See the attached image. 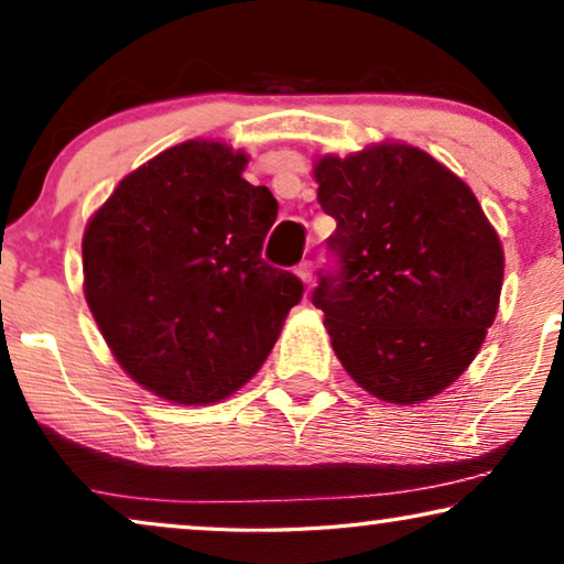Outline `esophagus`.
Masks as SVG:
<instances>
[{
    "instance_id": "esophagus-1",
    "label": "esophagus",
    "mask_w": 564,
    "mask_h": 564,
    "mask_svg": "<svg viewBox=\"0 0 564 564\" xmlns=\"http://www.w3.org/2000/svg\"><path fill=\"white\" fill-rule=\"evenodd\" d=\"M295 274H297L300 280H303L305 284H311V282H313V264H311V261H300V264L295 267Z\"/></svg>"
}]
</instances>
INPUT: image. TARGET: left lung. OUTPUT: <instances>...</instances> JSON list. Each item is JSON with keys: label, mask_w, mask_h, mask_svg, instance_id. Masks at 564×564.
I'll return each instance as SVG.
<instances>
[{"label": "left lung", "mask_w": 564, "mask_h": 564, "mask_svg": "<svg viewBox=\"0 0 564 564\" xmlns=\"http://www.w3.org/2000/svg\"><path fill=\"white\" fill-rule=\"evenodd\" d=\"M336 220L315 307L338 361L369 395L415 405L449 388L480 351L500 303L503 246L475 192L400 141L315 159Z\"/></svg>", "instance_id": "8db88e82"}]
</instances>
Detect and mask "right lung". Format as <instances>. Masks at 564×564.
<instances>
[{"label":"right lung","instance_id":"add662e5","mask_svg":"<svg viewBox=\"0 0 564 564\" xmlns=\"http://www.w3.org/2000/svg\"><path fill=\"white\" fill-rule=\"evenodd\" d=\"M249 153L195 138L122 176L82 238L84 297L112 357L153 395L220 403L280 336L303 282L269 267L276 218L243 180Z\"/></svg>","mask_w":564,"mask_h":564}]
</instances>
